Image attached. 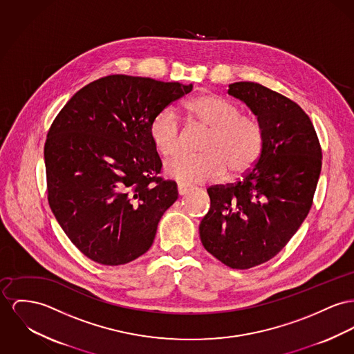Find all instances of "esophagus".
Returning a JSON list of instances; mask_svg holds the SVG:
<instances>
[{
	"label": "esophagus",
	"mask_w": 354,
	"mask_h": 354,
	"mask_svg": "<svg viewBox=\"0 0 354 354\" xmlns=\"http://www.w3.org/2000/svg\"><path fill=\"white\" fill-rule=\"evenodd\" d=\"M190 189H192V187H190L189 184H184V183H181V184H178V185H177V192H178V194H180V196L187 194Z\"/></svg>",
	"instance_id": "1"
}]
</instances>
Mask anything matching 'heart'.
Instances as JSON below:
<instances>
[{
  "mask_svg": "<svg viewBox=\"0 0 354 354\" xmlns=\"http://www.w3.org/2000/svg\"><path fill=\"white\" fill-rule=\"evenodd\" d=\"M189 123L208 129L201 156L178 154L165 162L167 177L181 183H209L248 170L259 160L264 131L259 120L240 114V109L216 94L193 96L183 106ZM150 140L162 156L176 154L183 145L181 122L174 109L161 110L150 123Z\"/></svg>",
  "mask_w": 354,
  "mask_h": 354,
  "instance_id": "obj_1",
  "label": "heart"
}]
</instances>
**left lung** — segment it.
<instances>
[{
	"mask_svg": "<svg viewBox=\"0 0 354 354\" xmlns=\"http://www.w3.org/2000/svg\"><path fill=\"white\" fill-rule=\"evenodd\" d=\"M228 94L243 100L264 131L259 160L235 184L212 185L200 224L204 248L236 270L272 259L311 208L322 150L306 113L259 83L237 82Z\"/></svg>",
	"mask_w": 354,
	"mask_h": 354,
	"instance_id": "8db88e82",
	"label": "left lung"
}]
</instances>
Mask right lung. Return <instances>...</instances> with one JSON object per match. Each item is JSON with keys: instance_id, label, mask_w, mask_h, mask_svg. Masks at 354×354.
<instances>
[{"instance_id": "1", "label": "right lung", "mask_w": 354, "mask_h": 354, "mask_svg": "<svg viewBox=\"0 0 354 354\" xmlns=\"http://www.w3.org/2000/svg\"><path fill=\"white\" fill-rule=\"evenodd\" d=\"M192 84L110 75L84 86L44 146L48 203L73 245L104 266L140 258L178 197L150 140L153 118Z\"/></svg>"}]
</instances>
